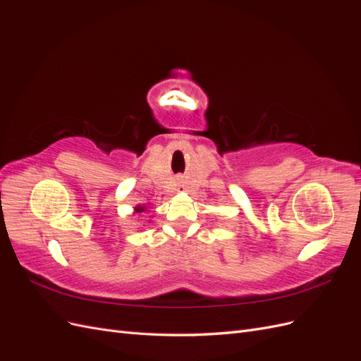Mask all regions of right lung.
<instances>
[{
	"label": "right lung",
	"mask_w": 361,
	"mask_h": 361,
	"mask_svg": "<svg viewBox=\"0 0 361 361\" xmlns=\"http://www.w3.org/2000/svg\"><path fill=\"white\" fill-rule=\"evenodd\" d=\"M143 211H145L143 206H137V207H135V212H143Z\"/></svg>",
	"instance_id": "add662e5"
}]
</instances>
